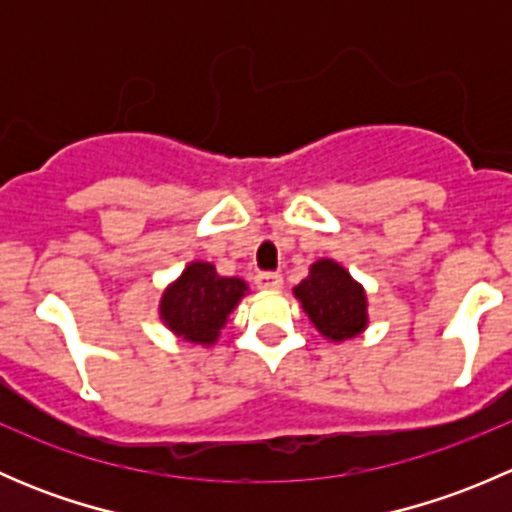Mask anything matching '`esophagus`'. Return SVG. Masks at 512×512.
Listing matches in <instances>:
<instances>
[{
    "instance_id": "34e87169",
    "label": "esophagus",
    "mask_w": 512,
    "mask_h": 512,
    "mask_svg": "<svg viewBox=\"0 0 512 512\" xmlns=\"http://www.w3.org/2000/svg\"><path fill=\"white\" fill-rule=\"evenodd\" d=\"M255 285L260 289H277L282 287V275H277V272H257Z\"/></svg>"
}]
</instances>
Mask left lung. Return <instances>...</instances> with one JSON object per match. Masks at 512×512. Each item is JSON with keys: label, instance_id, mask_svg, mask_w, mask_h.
<instances>
[{"label": "left lung", "instance_id": "obj_1", "mask_svg": "<svg viewBox=\"0 0 512 512\" xmlns=\"http://www.w3.org/2000/svg\"><path fill=\"white\" fill-rule=\"evenodd\" d=\"M294 297L302 302L314 327L334 342L356 337L366 327L364 289L337 262L319 260L312 265L307 280L294 287Z\"/></svg>", "mask_w": 512, "mask_h": 512}]
</instances>
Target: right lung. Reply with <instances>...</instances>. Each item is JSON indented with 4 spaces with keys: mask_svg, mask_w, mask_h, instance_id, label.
I'll list each match as a JSON object with an SVG mask.
<instances>
[{
    "mask_svg": "<svg viewBox=\"0 0 512 512\" xmlns=\"http://www.w3.org/2000/svg\"><path fill=\"white\" fill-rule=\"evenodd\" d=\"M245 289L237 277H220L210 262H193L175 285L165 289L160 314L188 342L213 344Z\"/></svg>",
    "mask_w": 512,
    "mask_h": 512,
    "instance_id": "add662e5",
    "label": "right lung"
}]
</instances>
